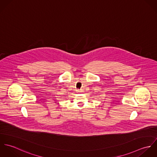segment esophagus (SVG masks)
I'll return each instance as SVG.
<instances>
[{
	"label": "esophagus",
	"mask_w": 157,
	"mask_h": 157,
	"mask_svg": "<svg viewBox=\"0 0 157 157\" xmlns=\"http://www.w3.org/2000/svg\"><path fill=\"white\" fill-rule=\"evenodd\" d=\"M77 92H78V93H82V92H83V90H77Z\"/></svg>",
	"instance_id": "obj_1"
}]
</instances>
